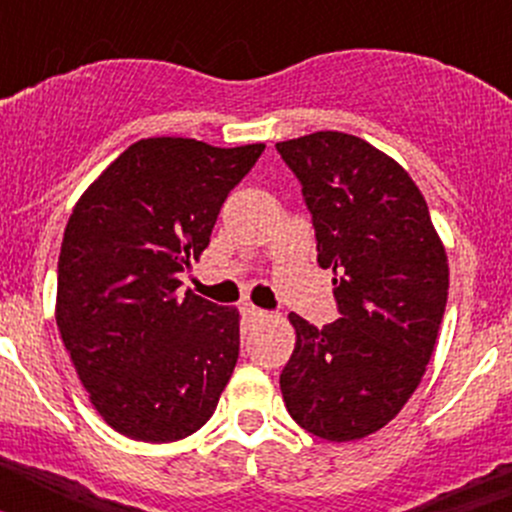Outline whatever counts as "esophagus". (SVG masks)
I'll use <instances>...</instances> for the list:
<instances>
[{"label":"esophagus","instance_id":"34e87169","mask_svg":"<svg viewBox=\"0 0 512 512\" xmlns=\"http://www.w3.org/2000/svg\"><path fill=\"white\" fill-rule=\"evenodd\" d=\"M241 310H243V315H246L248 320H266V318H269V312L259 310V307H253V305H243Z\"/></svg>","mask_w":512,"mask_h":512}]
</instances>
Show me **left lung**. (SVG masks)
I'll return each instance as SVG.
<instances>
[{"label": "left lung", "instance_id": "obj_1", "mask_svg": "<svg viewBox=\"0 0 512 512\" xmlns=\"http://www.w3.org/2000/svg\"><path fill=\"white\" fill-rule=\"evenodd\" d=\"M277 151L302 182L318 264L333 269L343 315L323 330L289 315L297 341L279 377L284 405L312 436L359 441L390 423L423 379L449 256L413 176L372 143L320 130Z\"/></svg>", "mask_w": 512, "mask_h": 512}]
</instances>
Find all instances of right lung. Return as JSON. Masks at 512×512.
<instances>
[{"instance_id":"1","label":"right lung","mask_w":512,"mask_h":512,"mask_svg":"<svg viewBox=\"0 0 512 512\" xmlns=\"http://www.w3.org/2000/svg\"><path fill=\"white\" fill-rule=\"evenodd\" d=\"M264 143L143 138L81 194L58 256L56 325L102 420L146 443L212 418L241 351V312L179 295L230 189Z\"/></svg>"}]
</instances>
